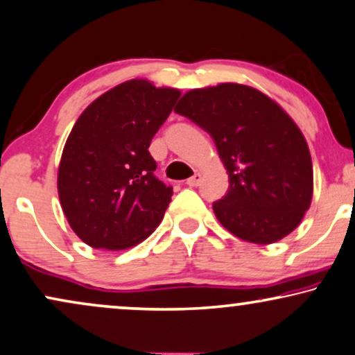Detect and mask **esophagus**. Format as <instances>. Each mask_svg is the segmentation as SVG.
Wrapping results in <instances>:
<instances>
[{"label":"esophagus","instance_id":"obj_1","mask_svg":"<svg viewBox=\"0 0 355 355\" xmlns=\"http://www.w3.org/2000/svg\"><path fill=\"white\" fill-rule=\"evenodd\" d=\"M201 178H203V175H201L200 172H195V173H193L191 177L187 180V185H188V187H198L200 183H201Z\"/></svg>","mask_w":355,"mask_h":355}]
</instances>
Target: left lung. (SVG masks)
Instances as JSON below:
<instances>
[{
    "label": "left lung",
    "mask_w": 355,
    "mask_h": 355,
    "mask_svg": "<svg viewBox=\"0 0 355 355\" xmlns=\"http://www.w3.org/2000/svg\"><path fill=\"white\" fill-rule=\"evenodd\" d=\"M175 111L211 134L230 173V190L213 203L227 231L266 245L297 230L311 205L313 164L284 107L249 85L219 83L187 92Z\"/></svg>",
    "instance_id": "left-lung-1"
}]
</instances>
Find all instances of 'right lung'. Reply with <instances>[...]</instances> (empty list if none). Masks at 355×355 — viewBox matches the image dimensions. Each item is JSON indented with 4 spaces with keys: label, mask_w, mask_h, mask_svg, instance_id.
Instances as JSON below:
<instances>
[{
    "label": "right lung",
    "mask_w": 355,
    "mask_h": 355,
    "mask_svg": "<svg viewBox=\"0 0 355 355\" xmlns=\"http://www.w3.org/2000/svg\"><path fill=\"white\" fill-rule=\"evenodd\" d=\"M178 96L177 88L128 80L98 96L71 128L58 164V200L89 248L129 249L162 221L172 187L154 175L149 146Z\"/></svg>",
    "instance_id": "add662e5"
}]
</instances>
